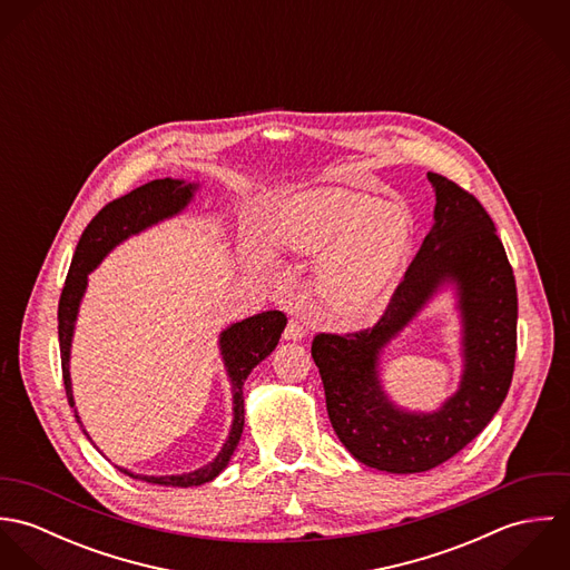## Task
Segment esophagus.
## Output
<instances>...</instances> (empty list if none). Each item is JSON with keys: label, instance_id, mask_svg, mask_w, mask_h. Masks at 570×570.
I'll list each match as a JSON object with an SVG mask.
<instances>
[{"label": "esophagus", "instance_id": "1", "mask_svg": "<svg viewBox=\"0 0 570 570\" xmlns=\"http://www.w3.org/2000/svg\"><path fill=\"white\" fill-rule=\"evenodd\" d=\"M305 333H307L305 325H303L301 321L292 318V321L287 323V326H285V333H283V335H285V340H294V342H296V340H303Z\"/></svg>", "mask_w": 570, "mask_h": 570}]
</instances>
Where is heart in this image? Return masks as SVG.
Instances as JSON below:
<instances>
[{
    "label": "heart",
    "mask_w": 570,
    "mask_h": 570,
    "mask_svg": "<svg viewBox=\"0 0 570 570\" xmlns=\"http://www.w3.org/2000/svg\"><path fill=\"white\" fill-rule=\"evenodd\" d=\"M412 219L406 208L340 188L296 202L276 228V242L301 256H321L316 289L344 323L373 318L406 258Z\"/></svg>",
    "instance_id": "b5f03b06"
}]
</instances>
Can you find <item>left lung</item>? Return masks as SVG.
I'll list each match as a JSON object with an SVG mask.
<instances>
[{"mask_svg": "<svg viewBox=\"0 0 570 570\" xmlns=\"http://www.w3.org/2000/svg\"><path fill=\"white\" fill-rule=\"evenodd\" d=\"M428 179L436 193L434 226L382 318L312 342L337 439L360 463L393 474L428 472L483 432L509 393L518 348L515 278L488 210L456 181L439 173ZM443 282L460 289L466 371L441 411L414 415L385 400L376 355Z\"/></svg>", "mask_w": 570, "mask_h": 570, "instance_id": "obj_1", "label": "left lung"}]
</instances>
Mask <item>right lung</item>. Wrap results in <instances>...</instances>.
<instances>
[{
	"label": "right lung",
	"mask_w": 570,
	"mask_h": 570,
	"mask_svg": "<svg viewBox=\"0 0 570 570\" xmlns=\"http://www.w3.org/2000/svg\"><path fill=\"white\" fill-rule=\"evenodd\" d=\"M197 184H186L181 179H154L114 202L102 206L98 215L87 224L82 230L81 239L77 245V252L72 256V265L59 298V346H61V368H63V384H66V395L70 406H75L72 397V382H70V344H72V333H75V321L79 312L82 292L87 285V274L102 261V256L125 242L131 235H138L140 230L163 222L166 217L177 215L186 204L190 202ZM287 325V318L283 312H263L252 318H245L237 325L228 326L222 333V355L233 382V402H235V421L228 441L224 443L222 452L217 459L190 474L181 476H140L131 474L122 468L131 479L147 481L151 485H166V488H195L213 481L224 472L228 465L230 456L235 454L242 432H244V382L249 375V371L263 362L274 346L278 344V337L283 328ZM75 416L79 419L77 410ZM81 423V419H79ZM85 432V430H82ZM87 434V432H85ZM89 439V436H87Z\"/></svg>",
	"instance_id": "1"
}]
</instances>
